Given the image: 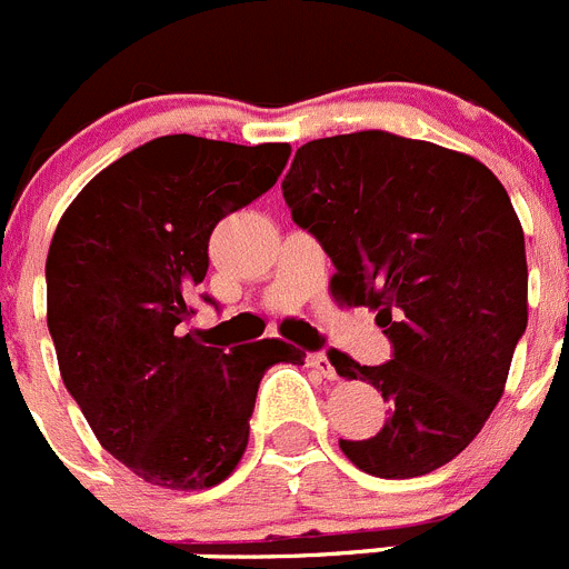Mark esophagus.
<instances>
[{
  "instance_id": "obj_1",
  "label": "esophagus",
  "mask_w": 569,
  "mask_h": 569,
  "mask_svg": "<svg viewBox=\"0 0 569 569\" xmlns=\"http://www.w3.org/2000/svg\"><path fill=\"white\" fill-rule=\"evenodd\" d=\"M307 367H312L319 375H325L327 380H336V367H332V361L325 352H310V356H307Z\"/></svg>"
}]
</instances>
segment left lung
I'll return each instance as SVG.
<instances>
[{
    "label": "left lung",
    "mask_w": 569,
    "mask_h": 569,
    "mask_svg": "<svg viewBox=\"0 0 569 569\" xmlns=\"http://www.w3.org/2000/svg\"><path fill=\"white\" fill-rule=\"evenodd\" d=\"M281 191L336 264V299L378 312L395 347L380 367L332 358L341 378L389 400L378 435L338 446L380 479L437 471L486 426L528 327L525 233L508 191L471 154L378 129L305 143Z\"/></svg>",
    "instance_id": "obj_1"
}]
</instances>
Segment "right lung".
<instances>
[{
    "label": "right lung",
    "instance_id": "obj_1",
    "mask_svg": "<svg viewBox=\"0 0 569 569\" xmlns=\"http://www.w3.org/2000/svg\"><path fill=\"white\" fill-rule=\"evenodd\" d=\"M288 143L166 134L92 177L47 253V327L92 435L143 482L202 491L248 446L259 380L305 363L279 338L244 347L186 332L217 222L273 189Z\"/></svg>",
    "mask_w": 569,
    "mask_h": 569
}]
</instances>
